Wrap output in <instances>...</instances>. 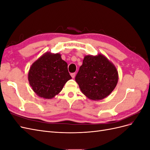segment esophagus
Instances as JSON below:
<instances>
[{
	"mask_svg": "<svg viewBox=\"0 0 150 150\" xmlns=\"http://www.w3.org/2000/svg\"><path fill=\"white\" fill-rule=\"evenodd\" d=\"M75 75H76V74H75V72H72V73H71V77L72 78H74V77H75Z\"/></svg>",
	"mask_w": 150,
	"mask_h": 150,
	"instance_id": "obj_1",
	"label": "esophagus"
}]
</instances>
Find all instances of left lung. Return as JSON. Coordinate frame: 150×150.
Returning <instances> with one entry per match:
<instances>
[{"label": "left lung", "mask_w": 150, "mask_h": 150, "mask_svg": "<svg viewBox=\"0 0 150 150\" xmlns=\"http://www.w3.org/2000/svg\"><path fill=\"white\" fill-rule=\"evenodd\" d=\"M75 80L85 96L93 100H99L115 88L118 74L115 66L101 54L86 56Z\"/></svg>", "instance_id": "1"}]
</instances>
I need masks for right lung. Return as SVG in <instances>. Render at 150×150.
Listing matches in <instances>:
<instances>
[{
  "label": "right lung",
  "mask_w": 150,
  "mask_h": 150,
  "mask_svg": "<svg viewBox=\"0 0 150 150\" xmlns=\"http://www.w3.org/2000/svg\"><path fill=\"white\" fill-rule=\"evenodd\" d=\"M71 79L67 64L59 54L46 53L31 66L28 74L29 84L39 96L51 99L61 92Z\"/></svg>",
  "instance_id": "obj_1"
}]
</instances>
